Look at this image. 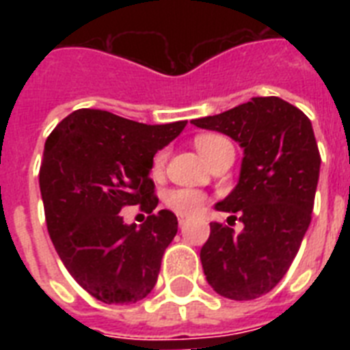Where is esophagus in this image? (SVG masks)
I'll use <instances>...</instances> for the list:
<instances>
[{
    "instance_id": "esophagus-1",
    "label": "esophagus",
    "mask_w": 350,
    "mask_h": 350,
    "mask_svg": "<svg viewBox=\"0 0 350 350\" xmlns=\"http://www.w3.org/2000/svg\"><path fill=\"white\" fill-rule=\"evenodd\" d=\"M187 219H189V218H187V216H178V221H180V225L185 224Z\"/></svg>"
}]
</instances>
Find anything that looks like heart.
Listing matches in <instances>:
<instances>
[{"label": "heart", "instance_id": "heart-1", "mask_svg": "<svg viewBox=\"0 0 350 350\" xmlns=\"http://www.w3.org/2000/svg\"><path fill=\"white\" fill-rule=\"evenodd\" d=\"M194 145H196L198 152L202 154L207 161H211L225 145H229V139H225V137L219 136V134H200V136H196V139H194ZM165 161H167V152H165V150H159L152 159L154 176L161 174V170H163L165 167ZM163 203L165 207L170 208L172 213L180 214V216H189V214L198 213V211L203 207V203H205V194H203L202 191H198V189L178 187V189H170V191L165 192Z\"/></svg>", "mask_w": 350, "mask_h": 350}]
</instances>
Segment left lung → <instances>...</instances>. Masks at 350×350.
Masks as SVG:
<instances>
[{"label":"left lung","instance_id":"obj_1","mask_svg":"<svg viewBox=\"0 0 350 350\" xmlns=\"http://www.w3.org/2000/svg\"><path fill=\"white\" fill-rule=\"evenodd\" d=\"M192 123L243 147L238 185L216 203L218 211L238 213L230 218H239L243 229L211 224L200 252L203 272L224 298H260L287 274L312 218L321 158L310 120L267 96Z\"/></svg>","mask_w":350,"mask_h":350}]
</instances>
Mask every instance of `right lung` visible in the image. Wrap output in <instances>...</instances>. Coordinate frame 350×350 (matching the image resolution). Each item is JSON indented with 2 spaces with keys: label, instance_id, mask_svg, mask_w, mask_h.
I'll return each instance as SVG.
<instances>
[{
  "label": "right lung",
  "instance_id": "obj_1",
  "mask_svg": "<svg viewBox=\"0 0 350 350\" xmlns=\"http://www.w3.org/2000/svg\"><path fill=\"white\" fill-rule=\"evenodd\" d=\"M187 121L145 125L107 111L79 109L46 137L40 189L46 229L63 265L103 304H136L154 288L165 249L178 232L167 208L154 213V154ZM139 204L142 228L119 213Z\"/></svg>",
  "mask_w": 350,
  "mask_h": 350
}]
</instances>
